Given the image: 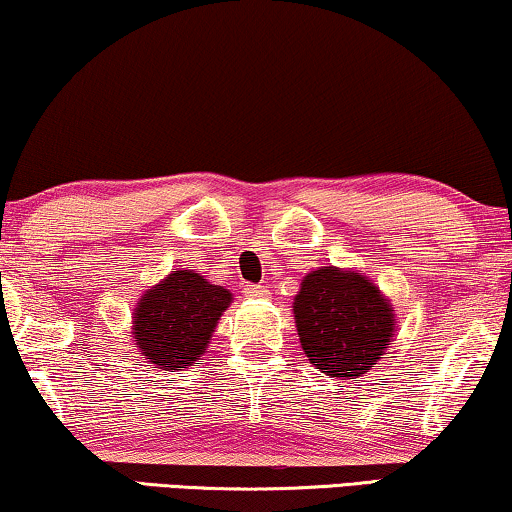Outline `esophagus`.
Listing matches in <instances>:
<instances>
[{
  "label": "esophagus",
  "mask_w": 512,
  "mask_h": 512,
  "mask_svg": "<svg viewBox=\"0 0 512 512\" xmlns=\"http://www.w3.org/2000/svg\"><path fill=\"white\" fill-rule=\"evenodd\" d=\"M268 286L265 284H249L247 286V296L249 298H268Z\"/></svg>",
  "instance_id": "1"
}]
</instances>
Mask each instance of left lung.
I'll return each mask as SVG.
<instances>
[{"mask_svg": "<svg viewBox=\"0 0 512 512\" xmlns=\"http://www.w3.org/2000/svg\"><path fill=\"white\" fill-rule=\"evenodd\" d=\"M293 317L307 359L331 377H363L396 331L387 296L356 270L307 272L293 298Z\"/></svg>", "mask_w": 512, "mask_h": 512, "instance_id": "obj_1", "label": "left lung"}]
</instances>
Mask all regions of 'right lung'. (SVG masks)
Returning a JSON list of instances; mask_svg holds the SVG:
<instances>
[{
	"instance_id": "1",
	"label": "right lung",
	"mask_w": 512,
	"mask_h": 512,
	"mask_svg": "<svg viewBox=\"0 0 512 512\" xmlns=\"http://www.w3.org/2000/svg\"><path fill=\"white\" fill-rule=\"evenodd\" d=\"M233 293L193 270H172L142 293L132 317V338L153 366L181 370L205 354Z\"/></svg>"
}]
</instances>
